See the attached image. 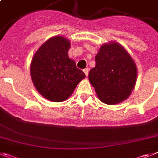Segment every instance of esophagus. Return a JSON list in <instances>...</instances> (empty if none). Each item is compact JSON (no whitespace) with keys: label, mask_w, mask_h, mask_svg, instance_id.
I'll return each instance as SVG.
<instances>
[{"label":"esophagus","mask_w":158,"mask_h":158,"mask_svg":"<svg viewBox=\"0 0 158 158\" xmlns=\"http://www.w3.org/2000/svg\"><path fill=\"white\" fill-rule=\"evenodd\" d=\"M83 72L85 73V74L86 77L88 76V74H89V69H85L83 70Z\"/></svg>","instance_id":"obj_1"}]
</instances>
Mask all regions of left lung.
<instances>
[{"instance_id": "1", "label": "left lung", "mask_w": 158, "mask_h": 158, "mask_svg": "<svg viewBox=\"0 0 158 158\" xmlns=\"http://www.w3.org/2000/svg\"><path fill=\"white\" fill-rule=\"evenodd\" d=\"M95 60L89 80L100 101L113 106L127 99L135 87L137 69L126 49L115 41L103 44Z\"/></svg>"}]
</instances>
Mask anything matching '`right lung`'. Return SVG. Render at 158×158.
<instances>
[{
	"mask_svg": "<svg viewBox=\"0 0 158 158\" xmlns=\"http://www.w3.org/2000/svg\"><path fill=\"white\" fill-rule=\"evenodd\" d=\"M70 41L61 36L47 40L33 55L30 64L32 81L44 98L64 102L72 95L85 74L69 57Z\"/></svg>",
	"mask_w": 158,
	"mask_h": 158,
	"instance_id": "obj_1",
	"label": "right lung"
}]
</instances>
